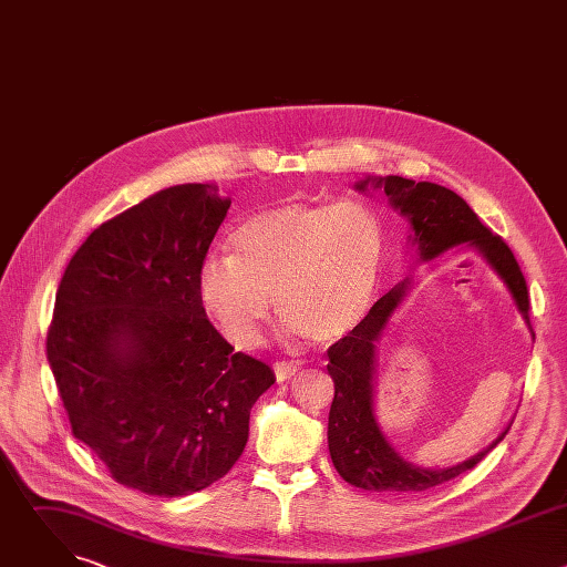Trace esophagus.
<instances>
[{
    "label": "esophagus",
    "mask_w": 567,
    "mask_h": 567,
    "mask_svg": "<svg viewBox=\"0 0 567 567\" xmlns=\"http://www.w3.org/2000/svg\"><path fill=\"white\" fill-rule=\"evenodd\" d=\"M274 370H276V379L278 381H287V379L298 374V368L293 363H289V361H276Z\"/></svg>",
    "instance_id": "esophagus-1"
}]
</instances>
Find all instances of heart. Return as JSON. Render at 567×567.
<instances>
[{
	"label": "heart",
	"instance_id": "1",
	"mask_svg": "<svg viewBox=\"0 0 567 567\" xmlns=\"http://www.w3.org/2000/svg\"><path fill=\"white\" fill-rule=\"evenodd\" d=\"M230 249L206 256L199 293L233 346L260 341L271 296L289 334L337 343L372 309L385 235L361 204L287 202L249 215L230 233Z\"/></svg>",
	"mask_w": 567,
	"mask_h": 567
}]
</instances>
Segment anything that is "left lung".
Returning a JSON list of instances; mask_svg holds the SVG:
<instances>
[{
  "instance_id": "1",
  "label": "left lung",
  "mask_w": 567,
  "mask_h": 567,
  "mask_svg": "<svg viewBox=\"0 0 567 567\" xmlns=\"http://www.w3.org/2000/svg\"><path fill=\"white\" fill-rule=\"evenodd\" d=\"M368 186L381 188L390 199V206L411 221L413 233L409 237L420 256V262H429L457 245H466L501 276L529 328L527 282L512 249L480 221V217L460 195L431 182L415 184L413 179L394 175L379 179L365 177L357 184V190H365ZM409 287L411 282L403 280L381 296L361 326L328 350V372L334 379V401L328 424L330 455L346 482L368 492L409 494L437 487V484L473 468L496 444L503 442L509 431L507 426L487 449L446 468H424L403 460L385 440L374 413L377 343Z\"/></svg>"
}]
</instances>
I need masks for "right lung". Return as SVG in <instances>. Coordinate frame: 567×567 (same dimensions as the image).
I'll use <instances>...</instances> for the list:
<instances>
[{
  "mask_svg": "<svg viewBox=\"0 0 567 567\" xmlns=\"http://www.w3.org/2000/svg\"><path fill=\"white\" fill-rule=\"evenodd\" d=\"M230 208L173 186L101 224L64 269L47 359L75 440L125 487L177 498L239 460L271 368L213 328L199 271Z\"/></svg>",
  "mask_w": 567,
  "mask_h": 567,
  "instance_id": "right-lung-1",
  "label": "right lung"
}]
</instances>
